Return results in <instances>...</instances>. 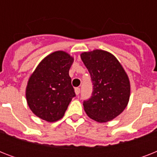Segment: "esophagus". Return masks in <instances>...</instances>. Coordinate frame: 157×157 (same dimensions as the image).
Segmentation results:
<instances>
[{"label": "esophagus", "instance_id": "obj_1", "mask_svg": "<svg viewBox=\"0 0 157 157\" xmlns=\"http://www.w3.org/2000/svg\"><path fill=\"white\" fill-rule=\"evenodd\" d=\"M80 92H81V89L80 88L75 89V93H76V95H79V94H80Z\"/></svg>", "mask_w": 157, "mask_h": 157}]
</instances>
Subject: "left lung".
Segmentation results:
<instances>
[{
    "label": "left lung",
    "mask_w": 157,
    "mask_h": 157,
    "mask_svg": "<svg viewBox=\"0 0 157 157\" xmlns=\"http://www.w3.org/2000/svg\"><path fill=\"white\" fill-rule=\"evenodd\" d=\"M90 74L93 92L83 102L86 114L103 123L119 116L126 107L130 95V84L126 72L117 58L101 50L81 54Z\"/></svg>",
    "instance_id": "8db88e82"
}]
</instances>
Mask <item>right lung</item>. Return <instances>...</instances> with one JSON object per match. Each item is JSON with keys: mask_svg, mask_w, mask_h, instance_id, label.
<instances>
[{"mask_svg": "<svg viewBox=\"0 0 157 157\" xmlns=\"http://www.w3.org/2000/svg\"><path fill=\"white\" fill-rule=\"evenodd\" d=\"M74 59L64 51H56L40 62L28 80L26 98L32 112L48 122L63 117L76 96L69 76Z\"/></svg>", "mask_w": 157, "mask_h": 157, "instance_id": "1", "label": "right lung"}]
</instances>
